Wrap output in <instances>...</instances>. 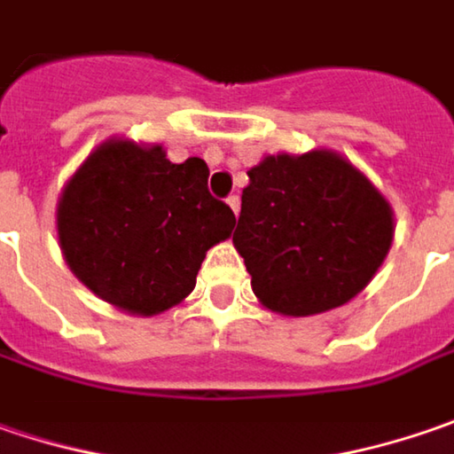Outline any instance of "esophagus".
Returning a JSON list of instances; mask_svg holds the SVG:
<instances>
[{"mask_svg": "<svg viewBox=\"0 0 454 454\" xmlns=\"http://www.w3.org/2000/svg\"><path fill=\"white\" fill-rule=\"evenodd\" d=\"M228 206H231V210L239 215V210H241V198H239V195H228Z\"/></svg>", "mask_w": 454, "mask_h": 454, "instance_id": "34e87169", "label": "esophagus"}]
</instances>
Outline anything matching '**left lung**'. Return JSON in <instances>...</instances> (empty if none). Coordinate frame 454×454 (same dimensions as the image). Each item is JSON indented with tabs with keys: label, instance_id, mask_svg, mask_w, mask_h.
<instances>
[{
	"label": "left lung",
	"instance_id": "left-lung-1",
	"mask_svg": "<svg viewBox=\"0 0 454 454\" xmlns=\"http://www.w3.org/2000/svg\"><path fill=\"white\" fill-rule=\"evenodd\" d=\"M384 195L333 152L277 154L248 169L233 244L251 289L274 312L305 317L345 305L388 254Z\"/></svg>",
	"mask_w": 454,
	"mask_h": 454
}]
</instances>
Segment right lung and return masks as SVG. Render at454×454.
Segmentation results:
<instances>
[{"instance_id":"obj_1","label":"right lung","mask_w":454,"mask_h":454,"mask_svg":"<svg viewBox=\"0 0 454 454\" xmlns=\"http://www.w3.org/2000/svg\"><path fill=\"white\" fill-rule=\"evenodd\" d=\"M233 226V210L207 190L200 157L172 165L162 147L121 139L90 154L58 206L60 248L73 274L137 315L183 302L206 251Z\"/></svg>"}]
</instances>
